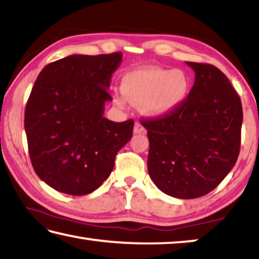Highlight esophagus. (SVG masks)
<instances>
[{
  "label": "esophagus",
  "mask_w": 259,
  "mask_h": 259,
  "mask_svg": "<svg viewBox=\"0 0 259 259\" xmlns=\"http://www.w3.org/2000/svg\"><path fill=\"white\" fill-rule=\"evenodd\" d=\"M144 133H145V128H144V125L140 123V122H136L134 126V134L138 135V134H144Z\"/></svg>",
  "instance_id": "34e87169"
}]
</instances>
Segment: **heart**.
<instances>
[{
	"mask_svg": "<svg viewBox=\"0 0 259 259\" xmlns=\"http://www.w3.org/2000/svg\"><path fill=\"white\" fill-rule=\"evenodd\" d=\"M125 97L136 105H143L152 116L165 115L176 109L190 93V78L182 69L148 67L126 73L121 80ZM115 102L124 107L126 99L116 95Z\"/></svg>",
	"mask_w": 259,
	"mask_h": 259,
	"instance_id": "obj_1",
	"label": "heart"
}]
</instances>
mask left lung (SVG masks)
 Here are the masks:
<instances>
[{"mask_svg": "<svg viewBox=\"0 0 259 259\" xmlns=\"http://www.w3.org/2000/svg\"><path fill=\"white\" fill-rule=\"evenodd\" d=\"M195 72L187 98L165 115L144 119L150 140L147 169L160 191L177 199L208 194L240 153L242 105L221 69L186 61Z\"/></svg>", "mask_w": 259, "mask_h": 259, "instance_id": "1", "label": "left lung"}]
</instances>
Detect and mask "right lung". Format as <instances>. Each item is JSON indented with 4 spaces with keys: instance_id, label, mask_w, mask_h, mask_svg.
Segmentation results:
<instances>
[{
    "instance_id": "add662e5",
    "label": "right lung",
    "mask_w": 259,
    "mask_h": 259,
    "mask_svg": "<svg viewBox=\"0 0 259 259\" xmlns=\"http://www.w3.org/2000/svg\"><path fill=\"white\" fill-rule=\"evenodd\" d=\"M121 61V52L72 55L38 74L26 105L25 131L35 172L56 191L85 195L97 190L133 137L134 120L104 117Z\"/></svg>"
}]
</instances>
